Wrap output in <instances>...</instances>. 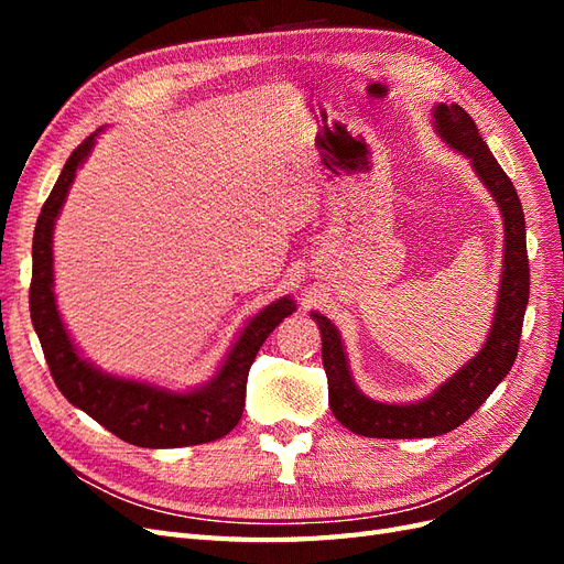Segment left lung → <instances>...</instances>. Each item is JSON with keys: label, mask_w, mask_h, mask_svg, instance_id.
Returning a JSON list of instances; mask_svg holds the SVG:
<instances>
[{"label": "left lung", "mask_w": 564, "mask_h": 564, "mask_svg": "<svg viewBox=\"0 0 564 564\" xmlns=\"http://www.w3.org/2000/svg\"><path fill=\"white\" fill-rule=\"evenodd\" d=\"M431 115L435 133L470 162L475 176L480 178L501 212L503 265L499 296L482 348L431 395L416 402H379L365 395L352 379L346 346L336 324L322 313H311L322 334V365L329 381L332 414L348 431L365 437L414 440L437 437L458 429L506 379L518 357L522 336V319L529 301V259L520 197L464 108L456 104H437Z\"/></svg>", "instance_id": "8db88e82"}]
</instances>
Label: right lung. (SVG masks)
<instances>
[{"mask_svg":"<svg viewBox=\"0 0 564 564\" xmlns=\"http://www.w3.org/2000/svg\"><path fill=\"white\" fill-rule=\"evenodd\" d=\"M84 139L67 158L63 172L44 202L32 237L30 317L58 390L119 440L135 447L172 449L214 442L228 435L242 419L247 377L256 352L278 324L296 311L292 296H280L253 317L218 365L214 377L185 390L135 381L104 371L89 362L65 329L54 294V228L75 176L91 155L98 133Z\"/></svg>","mask_w":564,"mask_h":564,"instance_id":"add662e5","label":"right lung"}]
</instances>
